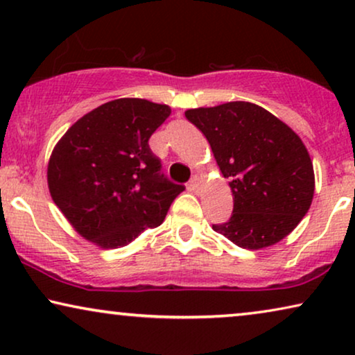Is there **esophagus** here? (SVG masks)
<instances>
[{"label":"esophagus","instance_id":"obj_1","mask_svg":"<svg viewBox=\"0 0 355 355\" xmlns=\"http://www.w3.org/2000/svg\"><path fill=\"white\" fill-rule=\"evenodd\" d=\"M198 184H200V181H198V178H193L192 181L187 184V189H189V191H197Z\"/></svg>","mask_w":355,"mask_h":355}]
</instances>
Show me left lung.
Segmentation results:
<instances>
[{"label":"left lung","mask_w":355,"mask_h":355,"mask_svg":"<svg viewBox=\"0 0 355 355\" xmlns=\"http://www.w3.org/2000/svg\"><path fill=\"white\" fill-rule=\"evenodd\" d=\"M210 144L234 208L213 231L242 249L275 245L299 225L312 205L313 164L297 134L261 106L230 101L186 111Z\"/></svg>","instance_id":"1"}]
</instances>
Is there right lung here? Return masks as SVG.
<instances>
[{"label":"right lung","mask_w":355,"mask_h":355,"mask_svg":"<svg viewBox=\"0 0 355 355\" xmlns=\"http://www.w3.org/2000/svg\"><path fill=\"white\" fill-rule=\"evenodd\" d=\"M168 105L118 98L66 130L48 162V189L71 226L101 249H118L163 223L184 186L159 173L148 139Z\"/></svg>","instance_id":"right-lung-1"}]
</instances>
